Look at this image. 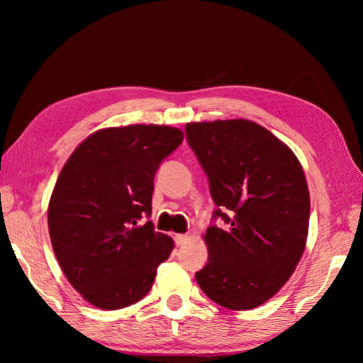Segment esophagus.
Returning <instances> with one entry per match:
<instances>
[{
	"instance_id": "esophagus-1",
	"label": "esophagus",
	"mask_w": 363,
	"mask_h": 363,
	"mask_svg": "<svg viewBox=\"0 0 363 363\" xmlns=\"http://www.w3.org/2000/svg\"><path fill=\"white\" fill-rule=\"evenodd\" d=\"M187 242H189L187 235H174V243L177 247H182V245H186Z\"/></svg>"
}]
</instances>
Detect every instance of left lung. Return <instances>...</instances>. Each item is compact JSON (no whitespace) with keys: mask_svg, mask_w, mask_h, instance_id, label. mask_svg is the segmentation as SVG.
<instances>
[{"mask_svg":"<svg viewBox=\"0 0 363 363\" xmlns=\"http://www.w3.org/2000/svg\"><path fill=\"white\" fill-rule=\"evenodd\" d=\"M216 203L195 274L208 298L232 311L266 303L291 277L306 248L311 200L304 171L288 147L250 120L186 125Z\"/></svg>","mask_w":363,"mask_h":363,"instance_id":"obj_1","label":"left lung"}]
</instances>
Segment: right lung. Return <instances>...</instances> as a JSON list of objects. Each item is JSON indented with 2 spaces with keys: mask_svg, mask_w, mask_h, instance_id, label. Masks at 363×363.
<instances>
[{
  "mask_svg": "<svg viewBox=\"0 0 363 363\" xmlns=\"http://www.w3.org/2000/svg\"><path fill=\"white\" fill-rule=\"evenodd\" d=\"M171 126L131 125L96 131L67 160L48 208L54 255L65 277L99 309L143 299L174 243L155 232L153 177L182 143Z\"/></svg>",
  "mask_w": 363,
  "mask_h": 363,
  "instance_id": "obj_1",
  "label": "right lung"
}]
</instances>
